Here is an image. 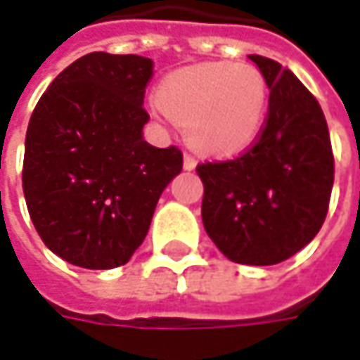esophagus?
<instances>
[{
    "mask_svg": "<svg viewBox=\"0 0 360 360\" xmlns=\"http://www.w3.org/2000/svg\"><path fill=\"white\" fill-rule=\"evenodd\" d=\"M183 167L187 171H193L197 167V160H195L193 155H185V158H183Z\"/></svg>",
    "mask_w": 360,
    "mask_h": 360,
    "instance_id": "esophagus-1",
    "label": "esophagus"
}]
</instances>
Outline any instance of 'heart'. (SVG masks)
<instances>
[{
    "instance_id": "b5f03b06",
    "label": "heart",
    "mask_w": 360,
    "mask_h": 360,
    "mask_svg": "<svg viewBox=\"0 0 360 360\" xmlns=\"http://www.w3.org/2000/svg\"><path fill=\"white\" fill-rule=\"evenodd\" d=\"M268 96L266 78L250 63H199L163 78L151 110L183 126L200 153L232 158L260 136Z\"/></svg>"
}]
</instances>
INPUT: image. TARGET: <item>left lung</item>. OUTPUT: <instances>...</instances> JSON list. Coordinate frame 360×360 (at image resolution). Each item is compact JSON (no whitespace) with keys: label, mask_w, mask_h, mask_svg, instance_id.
<instances>
[{"label":"left lung","mask_w":360,"mask_h":360,"mask_svg":"<svg viewBox=\"0 0 360 360\" xmlns=\"http://www.w3.org/2000/svg\"><path fill=\"white\" fill-rule=\"evenodd\" d=\"M268 82L258 141L232 161L200 163V217L217 248L236 264L272 266L314 240L333 189V151L323 110L292 70L248 55Z\"/></svg>","instance_id":"left-lung-1"}]
</instances>
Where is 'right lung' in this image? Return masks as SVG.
Wrapping results in <instances>:
<instances>
[{
	"label": "right lung",
	"instance_id": "1",
	"mask_svg": "<svg viewBox=\"0 0 360 360\" xmlns=\"http://www.w3.org/2000/svg\"><path fill=\"white\" fill-rule=\"evenodd\" d=\"M153 60L90 53L58 75L29 120L23 193L41 240L68 264L110 270L143 242L163 189L183 169L175 146L143 139Z\"/></svg>",
	"mask_w": 360,
	"mask_h": 360
}]
</instances>
